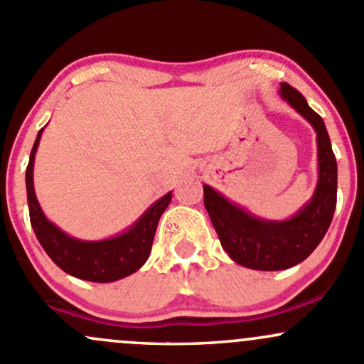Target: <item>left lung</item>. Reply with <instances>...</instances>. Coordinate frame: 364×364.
Returning <instances> with one entry per match:
<instances>
[{"instance_id": "8db88e82", "label": "left lung", "mask_w": 364, "mask_h": 364, "mask_svg": "<svg viewBox=\"0 0 364 364\" xmlns=\"http://www.w3.org/2000/svg\"><path fill=\"white\" fill-rule=\"evenodd\" d=\"M278 95L316 133L318 183L313 197L292 218L274 221L249 213L203 185V203L223 249L237 264L259 271L289 269L309 257L328 231L337 205V161L325 122L295 87L282 82Z\"/></svg>"}]
</instances>
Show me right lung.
<instances>
[{
  "mask_svg": "<svg viewBox=\"0 0 364 364\" xmlns=\"http://www.w3.org/2000/svg\"><path fill=\"white\" fill-rule=\"evenodd\" d=\"M43 131L45 127L38 133L31 151L26 171V188L31 225L45 252L60 269L86 282L110 283L133 274L149 259L159 219L169 205L173 191L155 200L133 225L114 237L103 240H81L70 237L46 218L36 197L34 159Z\"/></svg>",
  "mask_w": 364,
  "mask_h": 364,
  "instance_id": "right-lung-1",
  "label": "right lung"
}]
</instances>
